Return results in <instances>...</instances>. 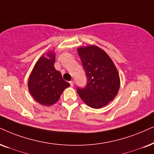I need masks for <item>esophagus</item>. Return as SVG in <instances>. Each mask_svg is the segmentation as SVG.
Wrapping results in <instances>:
<instances>
[{"label":"esophagus","mask_w":154,"mask_h":154,"mask_svg":"<svg viewBox=\"0 0 154 154\" xmlns=\"http://www.w3.org/2000/svg\"><path fill=\"white\" fill-rule=\"evenodd\" d=\"M69 84H70V85L72 87H73L74 86V81L73 80L70 81V82H69Z\"/></svg>","instance_id":"obj_1"}]
</instances>
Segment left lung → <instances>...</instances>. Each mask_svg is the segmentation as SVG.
<instances>
[{
    "instance_id": "left-lung-1",
    "label": "left lung",
    "mask_w": 154,
    "mask_h": 154,
    "mask_svg": "<svg viewBox=\"0 0 154 154\" xmlns=\"http://www.w3.org/2000/svg\"><path fill=\"white\" fill-rule=\"evenodd\" d=\"M80 57L87 78L85 88H77L82 100L89 107L100 109L115 98L120 87V78L114 62L97 45L79 47Z\"/></svg>"
}]
</instances>
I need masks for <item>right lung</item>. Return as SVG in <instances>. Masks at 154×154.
I'll use <instances>...</instances> for the list:
<instances>
[{"label":"right lung","mask_w":154,"mask_h":154,"mask_svg":"<svg viewBox=\"0 0 154 154\" xmlns=\"http://www.w3.org/2000/svg\"><path fill=\"white\" fill-rule=\"evenodd\" d=\"M54 62L55 52H48L38 60L29 77V91L34 100L43 106L55 104L63 91L70 86L55 69Z\"/></svg>","instance_id":"1"}]
</instances>
